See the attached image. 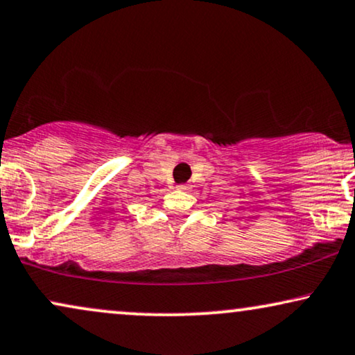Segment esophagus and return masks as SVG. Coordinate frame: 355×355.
<instances>
[{
  "label": "esophagus",
  "instance_id": "obj_1",
  "mask_svg": "<svg viewBox=\"0 0 355 355\" xmlns=\"http://www.w3.org/2000/svg\"><path fill=\"white\" fill-rule=\"evenodd\" d=\"M178 189H179V191H187V189H189V184H179Z\"/></svg>",
  "mask_w": 355,
  "mask_h": 355
}]
</instances>
